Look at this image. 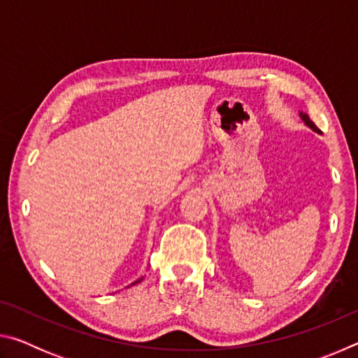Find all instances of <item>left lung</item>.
<instances>
[{"label":"left lung","mask_w":358,"mask_h":358,"mask_svg":"<svg viewBox=\"0 0 358 358\" xmlns=\"http://www.w3.org/2000/svg\"><path fill=\"white\" fill-rule=\"evenodd\" d=\"M301 118H303V121H305V123H306L308 126H310V128H311V129H314V131H316V132H320V131H319V128H317V126L313 123V121L310 120V117H308V115H305V113H301Z\"/></svg>","instance_id":"1"}]
</instances>
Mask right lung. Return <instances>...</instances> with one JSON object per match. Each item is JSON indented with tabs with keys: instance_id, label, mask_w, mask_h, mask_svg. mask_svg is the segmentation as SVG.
<instances>
[{
	"instance_id": "add662e5",
	"label": "right lung",
	"mask_w": 358,
	"mask_h": 358,
	"mask_svg": "<svg viewBox=\"0 0 358 358\" xmlns=\"http://www.w3.org/2000/svg\"><path fill=\"white\" fill-rule=\"evenodd\" d=\"M138 282H141V280H137V281H134V282H132V286H134V284H138Z\"/></svg>"
}]
</instances>
